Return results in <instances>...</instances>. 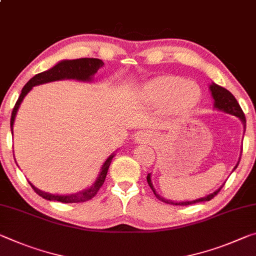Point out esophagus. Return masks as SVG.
Returning a JSON list of instances; mask_svg holds the SVG:
<instances>
[{
  "mask_svg": "<svg viewBox=\"0 0 256 256\" xmlns=\"http://www.w3.org/2000/svg\"><path fill=\"white\" fill-rule=\"evenodd\" d=\"M152 140V134L148 132H139L136 136V142H148V141Z\"/></svg>",
  "mask_w": 256,
  "mask_h": 256,
  "instance_id": "34e87169",
  "label": "esophagus"
}]
</instances>
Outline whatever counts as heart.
I'll use <instances>...</instances> for the list:
<instances>
[{"label": "heart", "instance_id": "1", "mask_svg": "<svg viewBox=\"0 0 256 256\" xmlns=\"http://www.w3.org/2000/svg\"><path fill=\"white\" fill-rule=\"evenodd\" d=\"M200 88L196 82L174 75H160L140 86L139 98L148 106H163L168 112H188L200 98Z\"/></svg>", "mask_w": 256, "mask_h": 256}]
</instances>
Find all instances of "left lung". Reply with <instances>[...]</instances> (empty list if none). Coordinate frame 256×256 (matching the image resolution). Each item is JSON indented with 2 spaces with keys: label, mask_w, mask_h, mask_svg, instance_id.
Listing matches in <instances>:
<instances>
[{
  "label": "left lung",
  "mask_w": 256,
  "mask_h": 256,
  "mask_svg": "<svg viewBox=\"0 0 256 256\" xmlns=\"http://www.w3.org/2000/svg\"><path fill=\"white\" fill-rule=\"evenodd\" d=\"M210 94H212V98L214 100V108L216 109L218 112H226V114H229V115H232V116H236L238 117L239 120H242V126H244V133H245V130H246V118H245V115L244 112H242L240 106H239V104L237 102V100L234 96L231 94V93L226 90V88L220 86V85H218L216 83H213L210 85ZM240 156H242V152H240V155H239V160L237 162L236 166H234L232 172L234 170L237 168V166L239 164V160H240ZM147 181H148V184L152 190L155 194V196L158 198V200L164 202H168V204H172V205H182V206H186V205H192V204H196V202H208L212 200L213 197H216L218 192H220L222 186L220 188L216 189V192H213L212 194H206L204 197H200V198H196V200H181V202H176V200H165L164 197H162L160 194H157V192L154 188V184L152 182V173L148 174L147 176Z\"/></svg>",
  "instance_id": "left-lung-1"
}]
</instances>
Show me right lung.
Returning <instances> with one entry per match:
<instances>
[{"mask_svg":"<svg viewBox=\"0 0 256 256\" xmlns=\"http://www.w3.org/2000/svg\"><path fill=\"white\" fill-rule=\"evenodd\" d=\"M104 62L100 59L94 58H82V59H74V60H62L54 67L50 68L43 72L35 75L33 78H30L26 83L25 86L22 88V93H20L17 102L14 104V110H12L11 120H10V126H11V133H14V124L16 120V115H17L18 109L22 104V100L25 99V96L28 94L32 88L36 85H40L44 83L54 82V80H76L80 82H91L93 80V76L96 74L101 67H104ZM117 152V150H116ZM116 154L112 152L109 156L104 163L102 164L100 168V172L96 176V181L93 184L85 188L80 192H77L74 194H48L46 192H42L38 188H36L30 182V184L33 186L35 192L40 194V197H43L44 200H54V202H82L91 200L96 196V194L98 192L100 186L104 184V179H106L107 172L109 166H110L112 160Z\"/></svg>","mask_w":256,"mask_h":256,"instance_id":"add662e5","label":"right lung"}]
</instances>
